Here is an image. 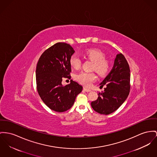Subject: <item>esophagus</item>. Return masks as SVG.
I'll return each instance as SVG.
<instances>
[{
    "label": "esophagus",
    "mask_w": 157,
    "mask_h": 157,
    "mask_svg": "<svg viewBox=\"0 0 157 157\" xmlns=\"http://www.w3.org/2000/svg\"><path fill=\"white\" fill-rule=\"evenodd\" d=\"M83 89L84 91H86V92H90L92 91L90 89H87V88H86V87H84Z\"/></svg>",
    "instance_id": "obj_1"
}]
</instances>
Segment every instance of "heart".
Wrapping results in <instances>:
<instances>
[{
	"instance_id": "b5f03b06",
	"label": "heart",
	"mask_w": 157,
	"mask_h": 157,
	"mask_svg": "<svg viewBox=\"0 0 157 157\" xmlns=\"http://www.w3.org/2000/svg\"><path fill=\"white\" fill-rule=\"evenodd\" d=\"M83 55L94 62L92 69L100 75L104 76L109 73L111 65L108 60L105 59V54L102 51L96 49H89L84 52ZM70 63L74 68L78 69L81 66L82 61L78 56L73 55L70 59ZM75 78L84 86H89L96 80V75L93 72L82 71L75 75Z\"/></svg>"
}]
</instances>
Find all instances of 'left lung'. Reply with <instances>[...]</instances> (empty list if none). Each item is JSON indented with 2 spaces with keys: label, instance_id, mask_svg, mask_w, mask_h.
Wrapping results in <instances>:
<instances>
[{
  "label": "left lung",
  "instance_id": "1",
  "mask_svg": "<svg viewBox=\"0 0 157 157\" xmlns=\"http://www.w3.org/2000/svg\"><path fill=\"white\" fill-rule=\"evenodd\" d=\"M130 70L124 55H116L114 66L108 75L100 83L106 86L104 91L98 94V99L91 102L94 111L101 114L108 115L123 104L130 92Z\"/></svg>",
  "mask_w": 157,
  "mask_h": 157
}]
</instances>
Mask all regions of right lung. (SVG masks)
Returning <instances> with one entry per match:
<instances>
[{"instance_id": "add662e5", "label": "right lung", "mask_w": 157, "mask_h": 157, "mask_svg": "<svg viewBox=\"0 0 157 157\" xmlns=\"http://www.w3.org/2000/svg\"><path fill=\"white\" fill-rule=\"evenodd\" d=\"M75 52L65 43H57L46 50L40 57L36 76L38 94L51 109L61 113L70 109L83 87L73 80L65 86L63 77L70 78L71 71L70 59Z\"/></svg>"}]
</instances>
